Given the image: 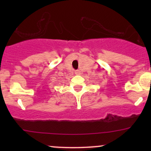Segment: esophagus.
<instances>
[{
    "mask_svg": "<svg viewBox=\"0 0 151 151\" xmlns=\"http://www.w3.org/2000/svg\"><path fill=\"white\" fill-rule=\"evenodd\" d=\"M74 73L77 74V75H79V74H81V72L79 70H76L75 72H74Z\"/></svg>",
    "mask_w": 151,
    "mask_h": 151,
    "instance_id": "obj_1",
    "label": "esophagus"
}]
</instances>
